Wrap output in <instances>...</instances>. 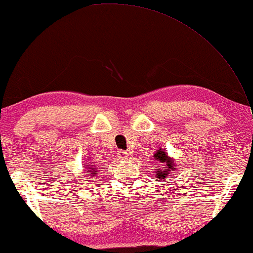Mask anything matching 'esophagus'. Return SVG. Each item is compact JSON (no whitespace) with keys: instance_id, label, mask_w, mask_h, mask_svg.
Returning a JSON list of instances; mask_svg holds the SVG:
<instances>
[{"instance_id":"1","label":"esophagus","mask_w":253,"mask_h":253,"mask_svg":"<svg viewBox=\"0 0 253 253\" xmlns=\"http://www.w3.org/2000/svg\"><path fill=\"white\" fill-rule=\"evenodd\" d=\"M118 156L121 160H126V159H127V153L126 151H119Z\"/></svg>"}]
</instances>
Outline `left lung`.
Wrapping results in <instances>:
<instances>
[{
  "label": "left lung",
  "mask_w": 253,
  "mask_h": 253,
  "mask_svg": "<svg viewBox=\"0 0 253 253\" xmlns=\"http://www.w3.org/2000/svg\"><path fill=\"white\" fill-rule=\"evenodd\" d=\"M153 156L154 160L161 163V166L163 167V169H154V175H156L154 178L157 181H166L171 173V171L176 170L174 160L162 149H158Z\"/></svg>",
  "instance_id": "8db88e82"
}]
</instances>
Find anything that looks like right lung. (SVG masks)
Returning a JSON list of instances; mask_svg holds the SVG:
<instances>
[{
  "label": "right lung",
  "instance_id": "1",
  "mask_svg": "<svg viewBox=\"0 0 253 253\" xmlns=\"http://www.w3.org/2000/svg\"><path fill=\"white\" fill-rule=\"evenodd\" d=\"M88 166H86L85 167V171L86 173H88V175H87V178H93V179H95L96 176H97V173H99V171L97 170H95V167H93V166H90V163H87Z\"/></svg>",
  "mask_w": 253,
  "mask_h": 253
}]
</instances>
